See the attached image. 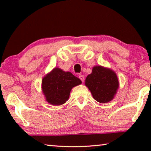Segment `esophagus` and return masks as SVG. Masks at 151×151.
Masks as SVG:
<instances>
[{
  "mask_svg": "<svg viewBox=\"0 0 151 151\" xmlns=\"http://www.w3.org/2000/svg\"><path fill=\"white\" fill-rule=\"evenodd\" d=\"M78 77H79V78L81 79V81L83 82V83H84V81H85V76H84L83 75H79Z\"/></svg>",
  "mask_w": 151,
  "mask_h": 151,
  "instance_id": "obj_1",
  "label": "esophagus"
}]
</instances>
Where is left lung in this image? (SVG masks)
Masks as SVG:
<instances>
[{"instance_id": "1", "label": "left lung", "mask_w": 151, "mask_h": 151, "mask_svg": "<svg viewBox=\"0 0 151 151\" xmlns=\"http://www.w3.org/2000/svg\"><path fill=\"white\" fill-rule=\"evenodd\" d=\"M85 86L91 91L94 100L106 103L116 95L119 82L113 70L98 65L93 66L92 73L86 76Z\"/></svg>"}]
</instances>
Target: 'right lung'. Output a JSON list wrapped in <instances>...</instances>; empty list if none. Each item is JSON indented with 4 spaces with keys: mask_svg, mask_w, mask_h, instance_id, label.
Segmentation results:
<instances>
[{
    "mask_svg": "<svg viewBox=\"0 0 151 151\" xmlns=\"http://www.w3.org/2000/svg\"><path fill=\"white\" fill-rule=\"evenodd\" d=\"M81 83L80 79L70 72L55 67L42 78V92L47 103L58 106L65 104L72 88Z\"/></svg>",
    "mask_w": 151,
    "mask_h": 151,
    "instance_id": "obj_1",
    "label": "right lung"
}]
</instances>
